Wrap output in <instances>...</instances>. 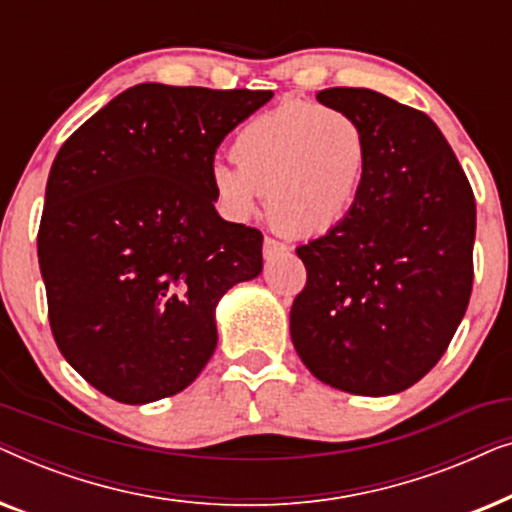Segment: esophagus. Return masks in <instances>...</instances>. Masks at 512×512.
Here are the masks:
<instances>
[{"instance_id":"1","label":"esophagus","mask_w":512,"mask_h":512,"mask_svg":"<svg viewBox=\"0 0 512 512\" xmlns=\"http://www.w3.org/2000/svg\"><path fill=\"white\" fill-rule=\"evenodd\" d=\"M286 251H289V247H286L284 242H279V240H275V237H265L263 240V256L268 258H277L279 254H286Z\"/></svg>"}]
</instances>
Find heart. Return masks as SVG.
Instances as JSON below:
<instances>
[{"mask_svg": "<svg viewBox=\"0 0 512 512\" xmlns=\"http://www.w3.org/2000/svg\"><path fill=\"white\" fill-rule=\"evenodd\" d=\"M233 160H214L209 181L223 209L249 219L270 193V214L296 237L331 233L352 214L366 181L370 144L347 111L289 100L242 125Z\"/></svg>", "mask_w": 512, "mask_h": 512, "instance_id": "obj_1", "label": "heart"}]
</instances>
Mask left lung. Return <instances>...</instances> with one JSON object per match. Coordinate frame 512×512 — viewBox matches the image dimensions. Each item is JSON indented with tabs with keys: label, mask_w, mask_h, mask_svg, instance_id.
<instances>
[{
	"label": "left lung",
	"mask_w": 512,
	"mask_h": 512,
	"mask_svg": "<svg viewBox=\"0 0 512 512\" xmlns=\"http://www.w3.org/2000/svg\"><path fill=\"white\" fill-rule=\"evenodd\" d=\"M317 100L361 123L370 165L352 214L296 249L307 284L293 300L291 340L333 389L398 394L436 366L466 314L475 198L422 111L368 88H326Z\"/></svg>",
	"instance_id": "8db88e82"
}]
</instances>
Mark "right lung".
Segmentation results:
<instances>
[{
    "label": "right lung",
    "mask_w": 512,
    "mask_h": 512,
    "mask_svg": "<svg viewBox=\"0 0 512 512\" xmlns=\"http://www.w3.org/2000/svg\"><path fill=\"white\" fill-rule=\"evenodd\" d=\"M272 90L139 83L62 144L39 268L69 366L118 403L184 391L212 359L216 305L263 270V235L221 219L209 165Z\"/></svg>",
    "instance_id": "add662e5"
}]
</instances>
